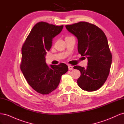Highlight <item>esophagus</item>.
Returning a JSON list of instances; mask_svg holds the SVG:
<instances>
[{
    "label": "esophagus",
    "mask_w": 124,
    "mask_h": 124,
    "mask_svg": "<svg viewBox=\"0 0 124 124\" xmlns=\"http://www.w3.org/2000/svg\"><path fill=\"white\" fill-rule=\"evenodd\" d=\"M68 69H69V70H73V66H71V65H68Z\"/></svg>",
    "instance_id": "1"
}]
</instances>
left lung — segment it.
<instances>
[{"label":"left lung","mask_w":124,"mask_h":124,"mask_svg":"<svg viewBox=\"0 0 124 124\" xmlns=\"http://www.w3.org/2000/svg\"><path fill=\"white\" fill-rule=\"evenodd\" d=\"M66 28L77 38L78 53L88 59L85 68L73 67L81 72L78 84L86 91H97L106 81L112 63L107 37L100 28L86 22L66 25Z\"/></svg>","instance_id":"8db88e82"}]
</instances>
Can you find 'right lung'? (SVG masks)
Listing matches in <instances>:
<instances>
[{
  "label": "right lung",
  "mask_w": 124,
  "mask_h": 124,
  "mask_svg": "<svg viewBox=\"0 0 124 124\" xmlns=\"http://www.w3.org/2000/svg\"><path fill=\"white\" fill-rule=\"evenodd\" d=\"M63 27L39 22L33 26L22 48V72L28 84L41 94H48L57 88L62 76L68 70L63 63L48 67L45 58L52 46V39Z\"/></svg>",
  "instance_id": "add662e5"
}]
</instances>
